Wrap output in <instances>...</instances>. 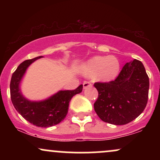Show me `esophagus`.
<instances>
[{
    "label": "esophagus",
    "mask_w": 160,
    "mask_h": 160,
    "mask_svg": "<svg viewBox=\"0 0 160 160\" xmlns=\"http://www.w3.org/2000/svg\"><path fill=\"white\" fill-rule=\"evenodd\" d=\"M82 86H83V89H86V88L90 87V86H92V84L89 81H85L83 82V84H82Z\"/></svg>",
    "instance_id": "34e87169"
}]
</instances>
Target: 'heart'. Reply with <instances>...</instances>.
<instances>
[{
  "instance_id": "obj_1",
  "label": "heart",
  "mask_w": 160,
  "mask_h": 160,
  "mask_svg": "<svg viewBox=\"0 0 160 160\" xmlns=\"http://www.w3.org/2000/svg\"><path fill=\"white\" fill-rule=\"evenodd\" d=\"M120 62L114 56H95L81 66V71L87 77L95 76L100 81L109 82L118 76Z\"/></svg>"
}]
</instances>
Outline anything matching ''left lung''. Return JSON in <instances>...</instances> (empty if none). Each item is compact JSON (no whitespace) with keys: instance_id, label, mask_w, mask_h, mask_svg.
I'll list each match as a JSON object with an SVG mask.
<instances>
[{"instance_id":"left-lung-1","label":"left lung","mask_w":160,"mask_h":160,"mask_svg":"<svg viewBox=\"0 0 160 160\" xmlns=\"http://www.w3.org/2000/svg\"><path fill=\"white\" fill-rule=\"evenodd\" d=\"M98 97L94 109L104 122L117 126L127 124L137 118L146 108L149 78L142 62H127L115 80L95 82Z\"/></svg>"}]
</instances>
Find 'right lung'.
I'll return each instance as SVG.
<instances>
[{
	"instance_id": "add662e5",
	"label": "right lung",
	"mask_w": 160,
	"mask_h": 160,
	"mask_svg": "<svg viewBox=\"0 0 160 160\" xmlns=\"http://www.w3.org/2000/svg\"><path fill=\"white\" fill-rule=\"evenodd\" d=\"M42 57L25 60L18 66L11 78L10 95L14 108L25 120L38 127L47 128L58 124L65 118L70 101L74 95L81 92L82 85L74 90H60L44 100H28L22 93L20 84L28 68Z\"/></svg>"
}]
</instances>
